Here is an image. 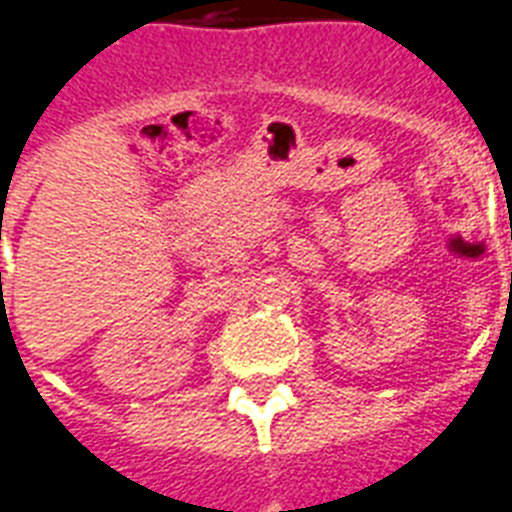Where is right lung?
Segmentation results:
<instances>
[{
    "label": "right lung",
    "mask_w": 512,
    "mask_h": 512,
    "mask_svg": "<svg viewBox=\"0 0 512 512\" xmlns=\"http://www.w3.org/2000/svg\"><path fill=\"white\" fill-rule=\"evenodd\" d=\"M0 276H2V273H0Z\"/></svg>",
    "instance_id": "add662e5"
}]
</instances>
